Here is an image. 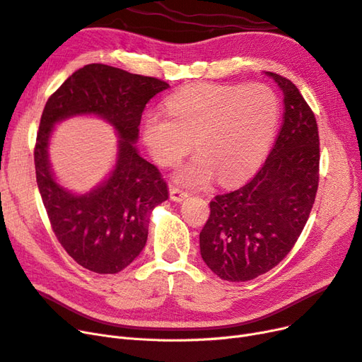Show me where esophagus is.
Segmentation results:
<instances>
[{
  "label": "esophagus",
  "mask_w": 362,
  "mask_h": 362,
  "mask_svg": "<svg viewBox=\"0 0 362 362\" xmlns=\"http://www.w3.org/2000/svg\"><path fill=\"white\" fill-rule=\"evenodd\" d=\"M169 192H170V199L173 202H182L184 199L189 196V193L184 192L182 189H180V187H175V185H172Z\"/></svg>",
  "instance_id": "34e87169"
}]
</instances>
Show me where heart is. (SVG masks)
Listing matches in <instances>:
<instances>
[{"mask_svg":"<svg viewBox=\"0 0 362 362\" xmlns=\"http://www.w3.org/2000/svg\"><path fill=\"white\" fill-rule=\"evenodd\" d=\"M168 115L144 124V141L161 166H173L194 144L199 156L177 172L185 185H204L217 175L235 182L264 160L279 119L277 97L265 85L196 83L169 97Z\"/></svg>","mask_w":362,"mask_h":362,"instance_id":"1","label":"heart"}]
</instances>
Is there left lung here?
<instances>
[{
	"instance_id": "1",
	"label": "left lung",
	"mask_w": 362,
	"mask_h": 362,
	"mask_svg": "<svg viewBox=\"0 0 362 362\" xmlns=\"http://www.w3.org/2000/svg\"><path fill=\"white\" fill-rule=\"evenodd\" d=\"M283 93V126L264 166L240 189L217 194L199 235L201 256L228 281L268 272L295 245L319 185V132L313 110L296 86L267 71Z\"/></svg>"
}]
</instances>
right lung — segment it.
Listing matches in <instances>:
<instances>
[{"mask_svg": "<svg viewBox=\"0 0 362 362\" xmlns=\"http://www.w3.org/2000/svg\"><path fill=\"white\" fill-rule=\"evenodd\" d=\"M168 88L169 83L157 78L88 64L47 98L34 148L37 185L59 244L93 272L117 274L129 267L146 244L153 209L169 197L161 173L134 145L146 103ZM78 115L100 116L120 138L110 177L83 195L56 182L47 153L54 124Z\"/></svg>", "mask_w": 362, "mask_h": 362, "instance_id": "right-lung-1", "label": "right lung"}]
</instances>
